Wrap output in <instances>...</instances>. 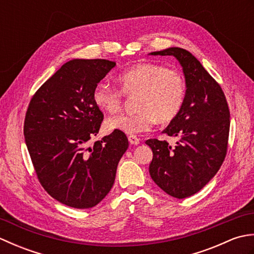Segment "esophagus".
<instances>
[{
	"label": "esophagus",
	"mask_w": 254,
	"mask_h": 254,
	"mask_svg": "<svg viewBox=\"0 0 254 254\" xmlns=\"http://www.w3.org/2000/svg\"><path fill=\"white\" fill-rule=\"evenodd\" d=\"M127 138H128V142H130V144H132V145L139 144V138L136 137L135 135H128Z\"/></svg>",
	"instance_id": "obj_1"
}]
</instances>
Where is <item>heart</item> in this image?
Segmentation results:
<instances>
[{
  "label": "heart",
  "mask_w": 254,
  "mask_h": 254,
  "mask_svg": "<svg viewBox=\"0 0 254 254\" xmlns=\"http://www.w3.org/2000/svg\"><path fill=\"white\" fill-rule=\"evenodd\" d=\"M121 90L107 84H98L93 91L94 104L100 110L117 113L122 109L123 95L135 96L136 111L119 115L105 123L109 132L119 131L135 135L148 131L157 120L168 123L180 112L186 97V82L175 68L150 62H142L119 75Z\"/></svg>",
  "instance_id": "b5f03b06"
}]
</instances>
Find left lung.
<instances>
[{
	"label": "left lung",
	"mask_w": 254,
	"mask_h": 254,
	"mask_svg": "<svg viewBox=\"0 0 254 254\" xmlns=\"http://www.w3.org/2000/svg\"><path fill=\"white\" fill-rule=\"evenodd\" d=\"M172 56L186 78V97L180 112L163 133L177 137L176 146L147 139L153 150L149 175L161 190L177 198L198 192L217 174L227 153L230 113L219 84L192 53L172 47L149 53Z\"/></svg>",
	"instance_id": "8db88e82"
}]
</instances>
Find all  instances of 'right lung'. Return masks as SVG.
<instances>
[{
	"mask_svg": "<svg viewBox=\"0 0 254 254\" xmlns=\"http://www.w3.org/2000/svg\"><path fill=\"white\" fill-rule=\"evenodd\" d=\"M115 66L102 59L66 62L36 91L26 112L25 142L38 179L69 207L90 208L105 198L128 147L119 131L88 146L104 120L93 91Z\"/></svg>",
	"mask_w": 254,
	"mask_h": 254,
	"instance_id": "add662e5",
	"label": "right lung"
}]
</instances>
